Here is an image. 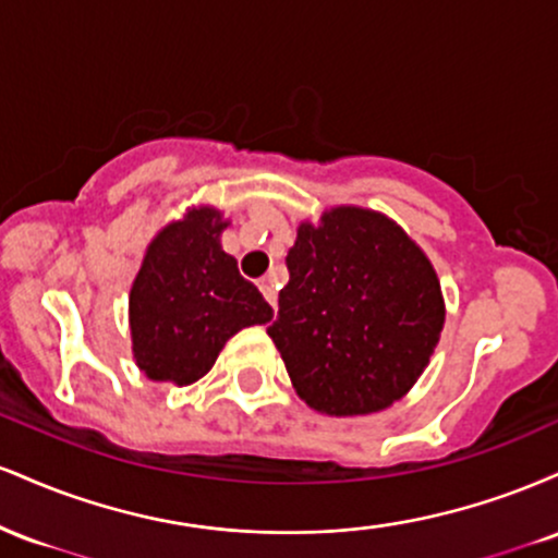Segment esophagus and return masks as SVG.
<instances>
[{
	"mask_svg": "<svg viewBox=\"0 0 558 558\" xmlns=\"http://www.w3.org/2000/svg\"><path fill=\"white\" fill-rule=\"evenodd\" d=\"M259 291H262V296L267 299V304H270L272 310H278V291H275V278H262L259 280Z\"/></svg>",
	"mask_w": 558,
	"mask_h": 558,
	"instance_id": "1",
	"label": "esophagus"
}]
</instances>
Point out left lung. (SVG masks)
<instances>
[{
    "label": "left lung",
    "instance_id": "left-lung-1",
    "mask_svg": "<svg viewBox=\"0 0 558 558\" xmlns=\"http://www.w3.org/2000/svg\"><path fill=\"white\" fill-rule=\"evenodd\" d=\"M267 336L296 393L330 417L388 409L430 362L446 306L425 252L373 209L301 222Z\"/></svg>",
    "mask_w": 558,
    "mask_h": 558
}]
</instances>
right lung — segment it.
Here are the masks:
<instances>
[{
	"label": "right lung",
	"instance_id": "right-lung-1",
	"mask_svg": "<svg viewBox=\"0 0 558 558\" xmlns=\"http://www.w3.org/2000/svg\"><path fill=\"white\" fill-rule=\"evenodd\" d=\"M228 220L194 207L146 248L128 299L133 360L149 380L191 386L213 369L228 338L272 319L257 286L222 252Z\"/></svg>",
	"mask_w": 558,
	"mask_h": 558
}]
</instances>
